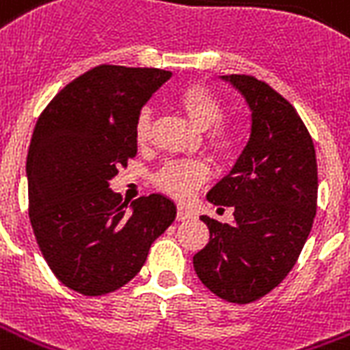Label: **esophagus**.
Wrapping results in <instances>:
<instances>
[{
  "mask_svg": "<svg viewBox=\"0 0 350 350\" xmlns=\"http://www.w3.org/2000/svg\"><path fill=\"white\" fill-rule=\"evenodd\" d=\"M176 217H178V220H191V218H194L196 215H194V211H191L189 207H185V205H180Z\"/></svg>",
  "mask_w": 350,
  "mask_h": 350,
  "instance_id": "obj_1",
  "label": "esophagus"
}]
</instances>
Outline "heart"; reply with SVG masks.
<instances>
[{
  "label": "heart",
  "mask_w": 350,
  "mask_h": 350,
  "mask_svg": "<svg viewBox=\"0 0 350 350\" xmlns=\"http://www.w3.org/2000/svg\"><path fill=\"white\" fill-rule=\"evenodd\" d=\"M178 106L185 111L189 121L194 126L207 132L209 145L218 152H229L234 146V133L218 122L222 119V104L205 86L193 84L178 95ZM152 113L148 108L139 111L135 121V139L146 143L150 137ZM209 176V167L198 159H174L157 170L154 176L156 185L172 194L174 198H189L198 185H202Z\"/></svg>",
  "instance_id": "1"
}]
</instances>
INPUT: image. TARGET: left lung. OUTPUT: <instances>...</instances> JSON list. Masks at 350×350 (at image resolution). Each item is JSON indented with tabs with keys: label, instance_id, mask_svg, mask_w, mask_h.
<instances>
[{
	"label": "left lung",
	"instance_id": "obj_1",
	"mask_svg": "<svg viewBox=\"0 0 350 350\" xmlns=\"http://www.w3.org/2000/svg\"><path fill=\"white\" fill-rule=\"evenodd\" d=\"M252 111L250 139L233 169L207 193L233 207V224L200 217L207 246L193 257L200 281L218 297L246 305L288 275L310 234L317 202L316 150L286 98L247 75H224Z\"/></svg>",
	"mask_w": 350,
	"mask_h": 350
}]
</instances>
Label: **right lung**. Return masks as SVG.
I'll return each mask as SVG.
<instances>
[{
    "label": "right lung",
    "mask_w": 350,
    "mask_h": 350,
    "mask_svg": "<svg viewBox=\"0 0 350 350\" xmlns=\"http://www.w3.org/2000/svg\"><path fill=\"white\" fill-rule=\"evenodd\" d=\"M170 77L165 69L98 66L69 82L34 126L25 165L31 226L51 271L75 292L124 286L174 222L176 205L163 194L128 207L110 189L117 169L137 154L141 108Z\"/></svg>",
    "instance_id": "1"
}]
</instances>
